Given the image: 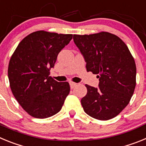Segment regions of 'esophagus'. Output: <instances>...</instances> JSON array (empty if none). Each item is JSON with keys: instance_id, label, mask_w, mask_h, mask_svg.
I'll use <instances>...</instances> for the list:
<instances>
[{"instance_id": "1", "label": "esophagus", "mask_w": 146, "mask_h": 146, "mask_svg": "<svg viewBox=\"0 0 146 146\" xmlns=\"http://www.w3.org/2000/svg\"><path fill=\"white\" fill-rule=\"evenodd\" d=\"M69 85H70L71 88H74L75 86H77V83H75V82H69Z\"/></svg>"}]
</instances>
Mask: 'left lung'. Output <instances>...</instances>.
Here are the masks:
<instances>
[{"mask_svg":"<svg viewBox=\"0 0 146 146\" xmlns=\"http://www.w3.org/2000/svg\"><path fill=\"white\" fill-rule=\"evenodd\" d=\"M74 42L86 62V69L99 78V87L86 85L81 99L84 111L102 121L118 115L129 104L136 86V65L126 44L108 32L76 35Z\"/></svg>","mask_w":146,"mask_h":146,"instance_id":"1","label":"left lung"}]
</instances>
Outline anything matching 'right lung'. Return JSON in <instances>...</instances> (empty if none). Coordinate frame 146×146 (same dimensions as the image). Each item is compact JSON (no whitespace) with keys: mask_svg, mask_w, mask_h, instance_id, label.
Here are the masks:
<instances>
[{"mask_svg":"<svg viewBox=\"0 0 146 146\" xmlns=\"http://www.w3.org/2000/svg\"><path fill=\"white\" fill-rule=\"evenodd\" d=\"M72 38V34L38 31L23 38L13 53L8 68L10 88L30 115L46 118L61 110L70 86L49 75L58 53Z\"/></svg>","mask_w":146,"mask_h":146,"instance_id":"right-lung-1","label":"right lung"}]
</instances>
